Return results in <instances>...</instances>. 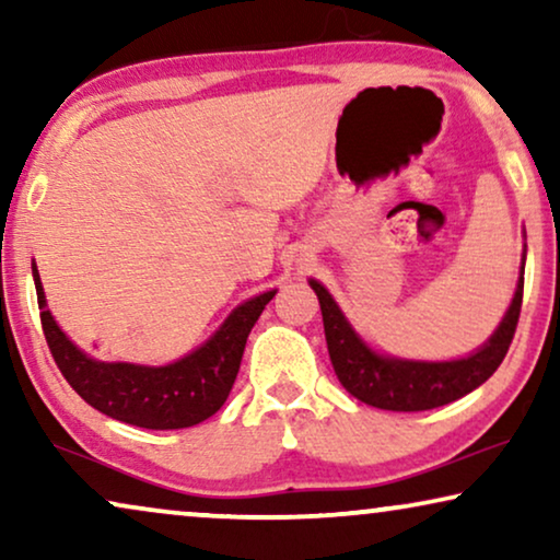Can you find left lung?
Listing matches in <instances>:
<instances>
[{"label":"left lung","mask_w":560,"mask_h":560,"mask_svg":"<svg viewBox=\"0 0 560 560\" xmlns=\"http://www.w3.org/2000/svg\"><path fill=\"white\" fill-rule=\"evenodd\" d=\"M523 285L525 280L520 278L508 316L502 318L500 328L477 354L456 359V362H408V359L374 354L351 331L328 290L320 282L311 280V288L318 295L320 313H324L326 343L336 377L357 400L395 412L441 408V405L469 395L481 382L492 377L508 354L512 336H515L520 308H523Z\"/></svg>","instance_id":"obj_1"}]
</instances>
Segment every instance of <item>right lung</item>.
Returning <instances> with one entry per match:
<instances>
[{"label":"right lung","instance_id":"right-lung-1","mask_svg":"<svg viewBox=\"0 0 560 560\" xmlns=\"http://www.w3.org/2000/svg\"><path fill=\"white\" fill-rule=\"evenodd\" d=\"M33 275L37 305L43 308L45 341L68 385L104 416L150 431L190 428L211 418L226 402L252 326L275 295L270 290L242 303L201 349L180 362L167 366L106 364L86 357L66 339L50 311H45L40 275L35 267Z\"/></svg>","mask_w":560,"mask_h":560}]
</instances>
